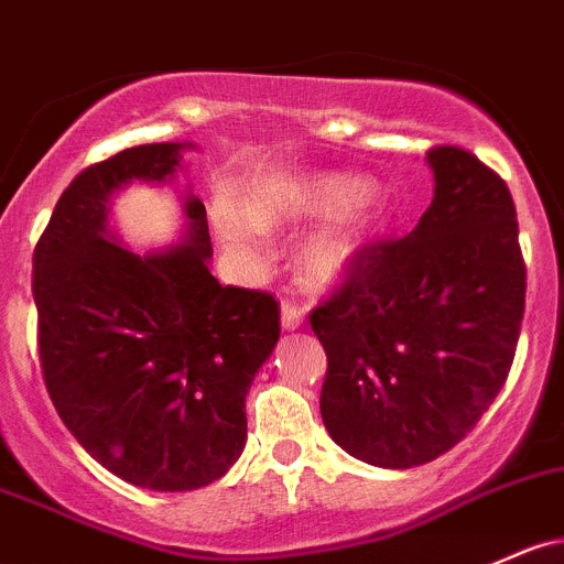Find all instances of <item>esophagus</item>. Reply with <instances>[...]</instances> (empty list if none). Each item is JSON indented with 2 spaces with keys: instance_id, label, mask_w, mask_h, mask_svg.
Returning a JSON list of instances; mask_svg holds the SVG:
<instances>
[{
  "instance_id": "34e87169",
  "label": "esophagus",
  "mask_w": 564,
  "mask_h": 564,
  "mask_svg": "<svg viewBox=\"0 0 564 564\" xmlns=\"http://www.w3.org/2000/svg\"><path fill=\"white\" fill-rule=\"evenodd\" d=\"M281 324H283V329H300V326L305 324V307L296 305L294 300H283Z\"/></svg>"
}]
</instances>
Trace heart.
<instances>
[{"label": "heart", "instance_id": "b5f03b06", "mask_svg": "<svg viewBox=\"0 0 564 564\" xmlns=\"http://www.w3.org/2000/svg\"><path fill=\"white\" fill-rule=\"evenodd\" d=\"M367 195V184L356 176L339 173H270L249 187V208L230 195H219L214 203V221L221 238L243 253L268 249V230L289 221L329 216L345 212ZM372 230V219L350 214L321 227L307 238L300 251L302 275L313 286H326L343 278L358 249Z\"/></svg>", "mask_w": 564, "mask_h": 564}]
</instances>
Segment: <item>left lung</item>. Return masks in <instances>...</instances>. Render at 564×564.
<instances>
[{
	"label": "left lung",
	"instance_id": "obj_1",
	"mask_svg": "<svg viewBox=\"0 0 564 564\" xmlns=\"http://www.w3.org/2000/svg\"><path fill=\"white\" fill-rule=\"evenodd\" d=\"M425 158L436 192L417 227L364 243L311 313L326 350V431L380 468L423 466L474 431L509 377L524 315L506 182L463 147Z\"/></svg>",
	"mask_w": 564,
	"mask_h": 564
}]
</instances>
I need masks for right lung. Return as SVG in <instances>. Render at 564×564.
<instances>
[{
  "instance_id": "1",
  "label": "right lung",
  "mask_w": 564,
  "mask_h": 564,
  "mask_svg": "<svg viewBox=\"0 0 564 564\" xmlns=\"http://www.w3.org/2000/svg\"><path fill=\"white\" fill-rule=\"evenodd\" d=\"M184 144H141L74 176L34 246L42 380L93 460L135 487L187 492L221 479L246 444V393L281 334L270 292L208 270L206 206L187 240L139 253L111 243L107 197L165 182Z\"/></svg>"
}]
</instances>
